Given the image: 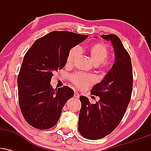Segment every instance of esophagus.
<instances>
[{"mask_svg": "<svg viewBox=\"0 0 151 151\" xmlns=\"http://www.w3.org/2000/svg\"><path fill=\"white\" fill-rule=\"evenodd\" d=\"M74 96L75 98H79V93H78V92H77V91H75V92H74Z\"/></svg>", "mask_w": 151, "mask_h": 151, "instance_id": "34e87169", "label": "esophagus"}]
</instances>
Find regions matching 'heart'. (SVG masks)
Listing matches in <instances>:
<instances>
[{"label":"heart","instance_id":"b5f03b06","mask_svg":"<svg viewBox=\"0 0 151 151\" xmlns=\"http://www.w3.org/2000/svg\"><path fill=\"white\" fill-rule=\"evenodd\" d=\"M80 53V48L75 47L70 50L67 59V64L70 65L77 58ZM88 53L91 62L95 66L102 64L104 67H108L111 65V62L106 61L109 55V48L106 45L101 42L95 43L91 45L88 50ZM71 80L79 89H84L86 86L91 85L95 82V78L91 74L75 73L71 76Z\"/></svg>","mask_w":151,"mask_h":151}]
</instances>
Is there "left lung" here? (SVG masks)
Returning a JSON list of instances; mask_svg holds the SVG:
<instances>
[{
	"label": "left lung",
	"instance_id": "8db88e82",
	"mask_svg": "<svg viewBox=\"0 0 151 151\" xmlns=\"http://www.w3.org/2000/svg\"><path fill=\"white\" fill-rule=\"evenodd\" d=\"M100 36L112 44L115 60L103 80L91 90V94L98 96L99 101L91 104L86 96H79L81 107L78 129L81 136L90 140L104 138L117 127L125 114L133 88L131 58L121 40L114 34Z\"/></svg>",
	"mask_w": 151,
	"mask_h": 151
}]
</instances>
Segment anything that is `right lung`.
<instances>
[{
	"instance_id": "right-lung-1",
	"label": "right lung",
	"mask_w": 151,
	"mask_h": 151,
	"mask_svg": "<svg viewBox=\"0 0 151 151\" xmlns=\"http://www.w3.org/2000/svg\"><path fill=\"white\" fill-rule=\"evenodd\" d=\"M88 35L69 31H53L39 38L24 57L18 77V99L25 121L37 129L56 125L64 106L74 96L68 86L54 89L55 72L64 68L70 50Z\"/></svg>"
}]
</instances>
